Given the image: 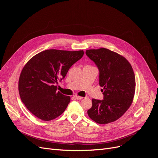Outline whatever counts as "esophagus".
<instances>
[{
    "instance_id": "esophagus-1",
    "label": "esophagus",
    "mask_w": 158,
    "mask_h": 158,
    "mask_svg": "<svg viewBox=\"0 0 158 158\" xmlns=\"http://www.w3.org/2000/svg\"><path fill=\"white\" fill-rule=\"evenodd\" d=\"M73 97L76 98V99H77V100H81V99L83 98L82 97H81V96H79V95H74Z\"/></svg>"
}]
</instances>
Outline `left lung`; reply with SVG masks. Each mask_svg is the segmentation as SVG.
I'll return each mask as SVG.
<instances>
[{
  "label": "left lung",
  "instance_id": "8db88e82",
  "mask_svg": "<svg viewBox=\"0 0 158 158\" xmlns=\"http://www.w3.org/2000/svg\"><path fill=\"white\" fill-rule=\"evenodd\" d=\"M99 70V85L103 87L102 101L92 99L89 117L97 123L114 122L125 113L133 101L135 76L132 66L123 56L100 48L86 51Z\"/></svg>",
  "mask_w": 158,
  "mask_h": 158
}]
</instances>
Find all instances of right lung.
<instances>
[{
    "label": "right lung",
    "instance_id": "obj_1",
    "mask_svg": "<svg viewBox=\"0 0 158 158\" xmlns=\"http://www.w3.org/2000/svg\"><path fill=\"white\" fill-rule=\"evenodd\" d=\"M83 54V51L49 49L36 54L25 64L19 77V92L32 114L50 121L64 111L70 97L57 92L55 85L65 77L69 69Z\"/></svg>",
    "mask_w": 158,
    "mask_h": 158
}]
</instances>
